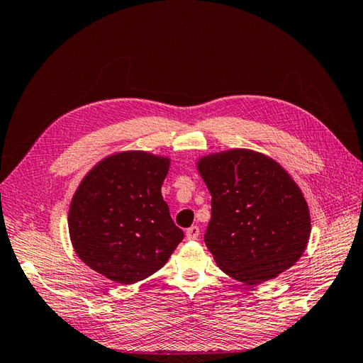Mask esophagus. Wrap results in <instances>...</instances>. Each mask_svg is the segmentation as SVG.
<instances>
[{
	"instance_id": "obj_1",
	"label": "esophagus",
	"mask_w": 363,
	"mask_h": 363,
	"mask_svg": "<svg viewBox=\"0 0 363 363\" xmlns=\"http://www.w3.org/2000/svg\"><path fill=\"white\" fill-rule=\"evenodd\" d=\"M199 235H200V228L196 227V225H192V227H189L186 230V239L188 240H196L199 238Z\"/></svg>"
}]
</instances>
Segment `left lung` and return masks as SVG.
<instances>
[{
	"mask_svg": "<svg viewBox=\"0 0 363 363\" xmlns=\"http://www.w3.org/2000/svg\"><path fill=\"white\" fill-rule=\"evenodd\" d=\"M199 172L211 194L205 244L227 275L261 284L300 259L311 235L309 208L277 161L235 149L202 158Z\"/></svg>",
	"mask_w": 363,
	"mask_h": 363,
	"instance_id": "left-lung-1",
	"label": "left lung"
}]
</instances>
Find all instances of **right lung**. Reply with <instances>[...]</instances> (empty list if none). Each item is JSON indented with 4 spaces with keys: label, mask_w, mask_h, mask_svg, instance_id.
I'll use <instances>...</instances> for the list:
<instances>
[{
    "label": "right lung",
    "mask_w": 363,
    "mask_h": 363,
    "mask_svg": "<svg viewBox=\"0 0 363 363\" xmlns=\"http://www.w3.org/2000/svg\"><path fill=\"white\" fill-rule=\"evenodd\" d=\"M167 169V158L121 152L88 172L68 214L72 247L88 267L133 284L167 262L184 238L161 196Z\"/></svg>",
    "instance_id": "1"
}]
</instances>
